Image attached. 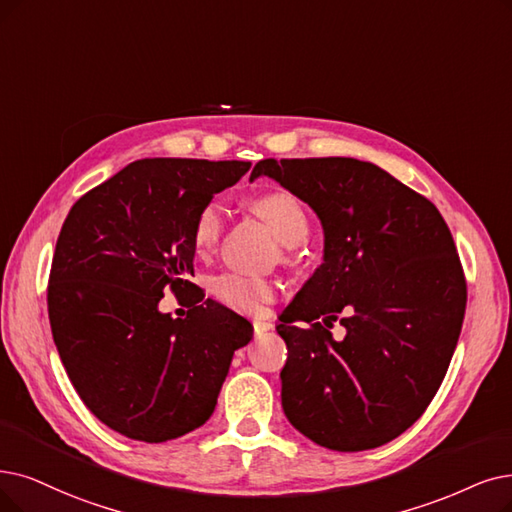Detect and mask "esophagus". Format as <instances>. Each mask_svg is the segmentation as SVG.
<instances>
[{"label": "esophagus", "instance_id": "esophagus-1", "mask_svg": "<svg viewBox=\"0 0 512 512\" xmlns=\"http://www.w3.org/2000/svg\"><path fill=\"white\" fill-rule=\"evenodd\" d=\"M271 327H273L271 319H264V317H258V319H254V334H256V336H262L264 332H269Z\"/></svg>", "mask_w": 512, "mask_h": 512}]
</instances>
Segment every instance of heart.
<instances>
[{"label": "heart", "mask_w": 512, "mask_h": 512, "mask_svg": "<svg viewBox=\"0 0 512 512\" xmlns=\"http://www.w3.org/2000/svg\"><path fill=\"white\" fill-rule=\"evenodd\" d=\"M254 212L269 224L275 237L283 245H296L306 237L309 231V220L300 206V201L285 193L275 191L260 195L252 201ZM222 233V206L218 201H208L203 206L193 222L191 243L197 254H208L216 248V243ZM214 296L241 311H258L260 304L271 302L277 294L275 283L267 279H252L237 273H224L212 283Z\"/></svg>", "instance_id": "1"}]
</instances>
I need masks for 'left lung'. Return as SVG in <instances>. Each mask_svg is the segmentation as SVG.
Listing matches in <instances>:
<instances>
[{
    "label": "left lung",
    "instance_id": "8db88e82",
    "mask_svg": "<svg viewBox=\"0 0 512 512\" xmlns=\"http://www.w3.org/2000/svg\"><path fill=\"white\" fill-rule=\"evenodd\" d=\"M258 176L309 203L323 229V262L279 315L285 416L336 452L393 441L433 401L462 330L452 233L431 201L370 161L262 159ZM340 312L347 336L334 341L326 327Z\"/></svg>",
    "mask_w": 512,
    "mask_h": 512
}]
</instances>
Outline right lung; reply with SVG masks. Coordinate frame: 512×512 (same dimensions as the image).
I'll return each instance as SVG.
<instances>
[{
  "instance_id": "1",
  "label": "right lung",
  "mask_w": 512,
  "mask_h": 512,
  "mask_svg": "<svg viewBox=\"0 0 512 512\" xmlns=\"http://www.w3.org/2000/svg\"><path fill=\"white\" fill-rule=\"evenodd\" d=\"M250 166L138 159L79 197L60 229L48 285L54 344L81 401L121 435L163 443L195 431L254 336L191 281L197 212ZM168 289L188 296L185 320L158 311Z\"/></svg>"
}]
</instances>
